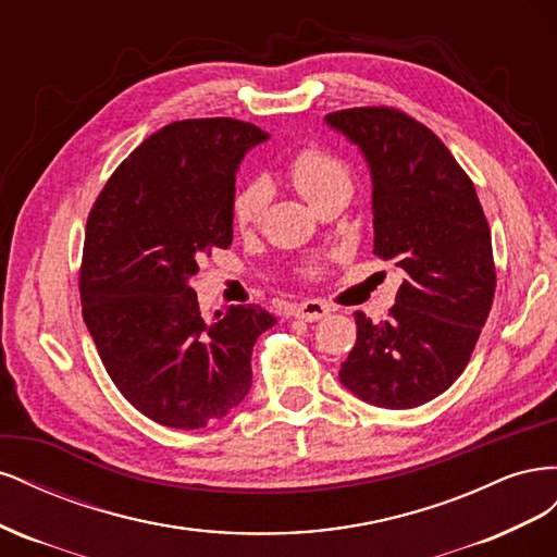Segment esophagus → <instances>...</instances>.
Listing matches in <instances>:
<instances>
[{
  "instance_id": "esophagus-1",
  "label": "esophagus",
  "mask_w": 557,
  "mask_h": 557,
  "mask_svg": "<svg viewBox=\"0 0 557 557\" xmlns=\"http://www.w3.org/2000/svg\"><path fill=\"white\" fill-rule=\"evenodd\" d=\"M327 313H330V307L323 305V301H315V299H307L295 307V318L307 320V323H315V320L325 318Z\"/></svg>"
}]
</instances>
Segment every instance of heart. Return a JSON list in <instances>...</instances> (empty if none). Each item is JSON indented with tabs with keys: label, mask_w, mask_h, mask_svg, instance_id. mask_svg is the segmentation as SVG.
<instances>
[{
	"label": "heart",
	"mask_w": 557,
	"mask_h": 557,
	"mask_svg": "<svg viewBox=\"0 0 557 557\" xmlns=\"http://www.w3.org/2000/svg\"><path fill=\"white\" fill-rule=\"evenodd\" d=\"M288 176L295 183V188L305 195L311 205L318 201V197H323L325 193L339 188V185H350V174L348 166L334 158L327 150L309 146L293 158L288 166ZM267 205V188L262 183L252 181L234 195L232 199V225L239 232H250L252 227H258L262 211ZM318 269H309V274H315Z\"/></svg>",
	"instance_id": "heart-1"
}]
</instances>
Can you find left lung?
Here are the masks:
<instances>
[{"mask_svg":"<svg viewBox=\"0 0 557 557\" xmlns=\"http://www.w3.org/2000/svg\"><path fill=\"white\" fill-rule=\"evenodd\" d=\"M325 123L364 156L374 185V256L404 276L381 323L356 311L358 342L339 379L374 407H420L465 372L491 313V227L474 183L411 115L360 107L327 113Z\"/></svg>","mask_w":557,"mask_h":557,"instance_id":"1","label":"left lung"}]
</instances>
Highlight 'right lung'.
<instances>
[{
	"instance_id": "add662e5",
	"label": "right lung",
	"mask_w": 557,
	"mask_h": 557,
	"mask_svg": "<svg viewBox=\"0 0 557 557\" xmlns=\"http://www.w3.org/2000/svg\"><path fill=\"white\" fill-rule=\"evenodd\" d=\"M269 139L234 117L178 121L134 148L99 193L81 262L83 320L117 391L164 428L199 430L250 391V356L276 318L227 307L207 323L190 278L232 244L246 150Z\"/></svg>"
}]
</instances>
